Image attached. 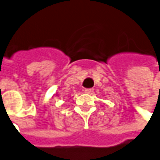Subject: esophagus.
<instances>
[{"mask_svg": "<svg viewBox=\"0 0 160 160\" xmlns=\"http://www.w3.org/2000/svg\"><path fill=\"white\" fill-rule=\"evenodd\" d=\"M93 92V89L92 88H86L85 89V92L86 93H92Z\"/></svg>", "mask_w": 160, "mask_h": 160, "instance_id": "34e87169", "label": "esophagus"}]
</instances>
